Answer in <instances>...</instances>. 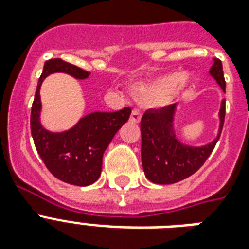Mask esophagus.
Wrapping results in <instances>:
<instances>
[{"label": "esophagus", "mask_w": 249, "mask_h": 249, "mask_svg": "<svg viewBox=\"0 0 249 249\" xmlns=\"http://www.w3.org/2000/svg\"><path fill=\"white\" fill-rule=\"evenodd\" d=\"M130 121L132 123H140L141 121V112L137 109H133L132 115H130Z\"/></svg>", "instance_id": "1"}]
</instances>
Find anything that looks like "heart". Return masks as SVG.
<instances>
[{
	"mask_svg": "<svg viewBox=\"0 0 249 249\" xmlns=\"http://www.w3.org/2000/svg\"><path fill=\"white\" fill-rule=\"evenodd\" d=\"M193 79L190 75L181 77L179 72H169L160 76L151 83L138 84L133 88L136 97L142 102H166L177 93L178 90L191 84Z\"/></svg>",
	"mask_w": 249,
	"mask_h": 249,
	"instance_id": "b5f03b06",
	"label": "heart"
}]
</instances>
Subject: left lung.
Returning a JSON list of instances; mask_svg holds the SVG:
<instances>
[{
	"instance_id": "obj_1",
	"label": "left lung",
	"mask_w": 249,
	"mask_h": 249,
	"mask_svg": "<svg viewBox=\"0 0 249 249\" xmlns=\"http://www.w3.org/2000/svg\"><path fill=\"white\" fill-rule=\"evenodd\" d=\"M209 73L221 89H226L222 63L214 59ZM176 105L161 107L160 109H147L141 120L142 134V166L147 179L159 185L176 183L194 174L208 156L212 154L217 141L220 140L225 121V99L221 102L220 129L218 136L211 143L194 147L183 144L177 140L174 133L173 119Z\"/></svg>"
}]
</instances>
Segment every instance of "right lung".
Instances as JSON below:
<instances>
[{"mask_svg": "<svg viewBox=\"0 0 249 249\" xmlns=\"http://www.w3.org/2000/svg\"><path fill=\"white\" fill-rule=\"evenodd\" d=\"M66 72L84 80L90 72L84 71L60 58L48 60L37 84L31 111V133L41 159L50 173L60 181L76 186H88L97 181L102 172V158L113 136L129 120V107L116 112H93L80 119L70 130L49 132L41 125L40 88L46 76Z\"/></svg>", "mask_w": 249, "mask_h": 249, "instance_id": "1", "label": "right lung"}]
</instances>
